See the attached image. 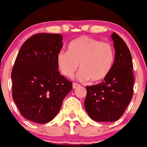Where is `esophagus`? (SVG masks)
Instances as JSON below:
<instances>
[{
	"mask_svg": "<svg viewBox=\"0 0 147 147\" xmlns=\"http://www.w3.org/2000/svg\"><path fill=\"white\" fill-rule=\"evenodd\" d=\"M80 86V85H79V84H77V83H76V82L73 83V88H74V89H76V88H79Z\"/></svg>",
	"mask_w": 147,
	"mask_h": 147,
	"instance_id": "1",
	"label": "esophagus"
}]
</instances>
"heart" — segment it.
Instances as JSON below:
<instances>
[{
  "instance_id": "1",
  "label": "heart",
  "mask_w": 147,
  "mask_h": 147,
  "mask_svg": "<svg viewBox=\"0 0 147 147\" xmlns=\"http://www.w3.org/2000/svg\"><path fill=\"white\" fill-rule=\"evenodd\" d=\"M114 59L115 51L110 42L82 36L69 44L68 52L59 51L57 62L59 70L66 77H73L80 65V80L90 79L93 82H98L107 77Z\"/></svg>"
}]
</instances>
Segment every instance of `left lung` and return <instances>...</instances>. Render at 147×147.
<instances>
[{"instance_id":"1","label":"left lung","mask_w":147,"mask_h":147,"mask_svg":"<svg viewBox=\"0 0 147 147\" xmlns=\"http://www.w3.org/2000/svg\"><path fill=\"white\" fill-rule=\"evenodd\" d=\"M115 54L112 69L101 83L87 86L85 107L90 119L98 122L121 118L133 96L134 76L132 57L127 44L113 32Z\"/></svg>"}]
</instances>
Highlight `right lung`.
I'll use <instances>...</instances> for the list:
<instances>
[{
	"label": "right lung",
	"instance_id": "add662e5",
	"mask_svg": "<svg viewBox=\"0 0 147 147\" xmlns=\"http://www.w3.org/2000/svg\"><path fill=\"white\" fill-rule=\"evenodd\" d=\"M59 34L40 33L26 41L11 71L12 97L25 119L37 124L51 121L59 113L72 82L58 71Z\"/></svg>",
	"mask_w": 147,
	"mask_h": 147
}]
</instances>
